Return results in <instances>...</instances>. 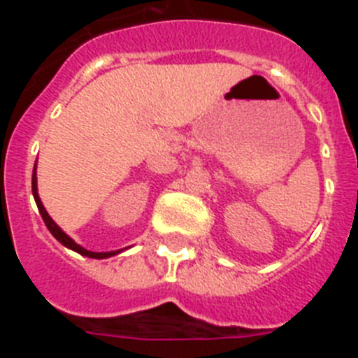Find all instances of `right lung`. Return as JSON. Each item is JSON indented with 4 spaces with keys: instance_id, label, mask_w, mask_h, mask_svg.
<instances>
[{
    "instance_id": "obj_1",
    "label": "right lung",
    "mask_w": 358,
    "mask_h": 358,
    "mask_svg": "<svg viewBox=\"0 0 358 358\" xmlns=\"http://www.w3.org/2000/svg\"><path fill=\"white\" fill-rule=\"evenodd\" d=\"M31 194H34V199H36L37 208H39V213H41V217H43L44 224H46V227H48V229H50V233H52V235L55 236V238L59 240V242H61L62 245H66V248L73 249V251H77L78 255L90 256V258H98V260H102V258H109V256L118 255L120 251H110V252H93V251H87V249L80 248L78 243L73 242V240L69 238L68 235H66L64 231H62L61 227H59L55 222H53L52 217H50V215L46 213V210H44L43 202H41V199H39V194H37V177H36V170H34V176H31Z\"/></svg>"
}]
</instances>
